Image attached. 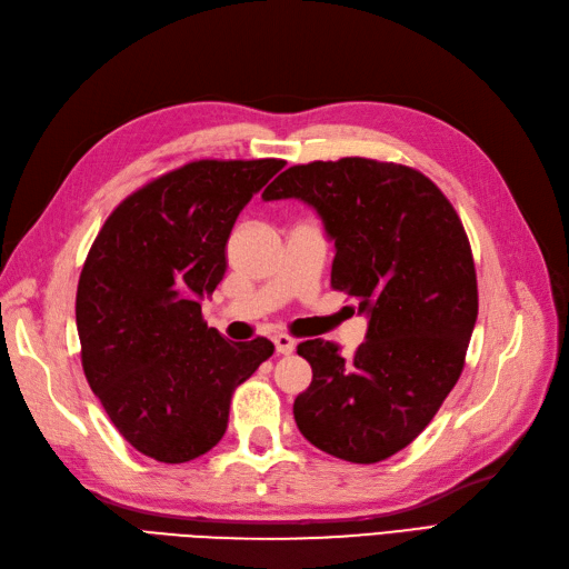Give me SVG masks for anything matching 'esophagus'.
Listing matches in <instances>:
<instances>
[{
  "mask_svg": "<svg viewBox=\"0 0 569 569\" xmlns=\"http://www.w3.org/2000/svg\"><path fill=\"white\" fill-rule=\"evenodd\" d=\"M272 343H274V349H278V353H282V356H289L297 347V341L291 339L289 335H274Z\"/></svg>",
  "mask_w": 569,
  "mask_h": 569,
  "instance_id": "obj_1",
  "label": "esophagus"
}]
</instances>
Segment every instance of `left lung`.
I'll list each match as a JSON object with an SVG mask.
<instances>
[{
  "mask_svg": "<svg viewBox=\"0 0 569 569\" xmlns=\"http://www.w3.org/2000/svg\"><path fill=\"white\" fill-rule=\"evenodd\" d=\"M263 199L313 206L335 239L332 289L368 316L351 358L325 339L297 347L313 368L295 401L299 432L341 460H387L432 422L465 366L479 303L462 222L420 170L360 157L291 166Z\"/></svg>",
  "mask_w": 569,
  "mask_h": 569,
  "instance_id": "left-lung-1",
  "label": "left lung"
}]
</instances>
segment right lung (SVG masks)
Wrapping results in <instances>:
<instances>
[{
    "mask_svg": "<svg viewBox=\"0 0 569 569\" xmlns=\"http://www.w3.org/2000/svg\"><path fill=\"white\" fill-rule=\"evenodd\" d=\"M280 159H201L120 201L84 258L76 297L82 370L123 439L159 462L211 451L234 389L274 351L203 322L239 211Z\"/></svg>",
    "mask_w": 569,
    "mask_h": 569,
    "instance_id": "add662e5",
    "label": "right lung"
}]
</instances>
